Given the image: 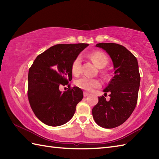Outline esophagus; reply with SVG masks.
<instances>
[{
  "label": "esophagus",
  "instance_id": "obj_1",
  "mask_svg": "<svg viewBox=\"0 0 159 159\" xmlns=\"http://www.w3.org/2000/svg\"><path fill=\"white\" fill-rule=\"evenodd\" d=\"M89 93H87V92H83V96H84V97H86V96H87L89 95Z\"/></svg>",
  "mask_w": 159,
  "mask_h": 159
}]
</instances>
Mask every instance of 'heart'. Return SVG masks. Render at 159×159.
Returning <instances> with one entry per match:
<instances>
[{
	"label": "heart",
	"instance_id": "obj_1",
	"mask_svg": "<svg viewBox=\"0 0 159 159\" xmlns=\"http://www.w3.org/2000/svg\"><path fill=\"white\" fill-rule=\"evenodd\" d=\"M89 58L93 62L99 67L103 68L108 63V58L104 53L102 52H94L89 55ZM82 60L80 56L76 57L72 61L71 66V71L74 75H79L81 72ZM75 85L80 89L86 91H92L93 89L98 88L101 86V83L98 79H92L87 76H82L75 80Z\"/></svg>",
	"mask_w": 159,
	"mask_h": 159
}]
</instances>
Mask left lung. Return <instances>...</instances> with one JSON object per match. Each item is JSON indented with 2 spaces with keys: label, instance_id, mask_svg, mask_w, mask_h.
<instances>
[{
  "label": "left lung",
  "instance_id": "left-lung-1",
  "mask_svg": "<svg viewBox=\"0 0 159 159\" xmlns=\"http://www.w3.org/2000/svg\"><path fill=\"white\" fill-rule=\"evenodd\" d=\"M96 47L104 49L112 59L115 75L104 89L110 100L98 97L92 115L98 125L113 128L125 122L135 109L140 85L137 59L124 46L115 43H99Z\"/></svg>",
  "mask_w": 159,
  "mask_h": 159
}]
</instances>
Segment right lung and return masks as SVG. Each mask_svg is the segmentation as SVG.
<instances>
[{"label":"right lung","mask_w":159,"mask_h":159,"mask_svg":"<svg viewBox=\"0 0 159 159\" xmlns=\"http://www.w3.org/2000/svg\"><path fill=\"white\" fill-rule=\"evenodd\" d=\"M87 43L57 44L36 57L29 70L28 98L38 119L50 126L67 123L73 117L76 107L83 98L79 87H70L71 66ZM69 89L62 93L61 86Z\"/></svg>","instance_id":"1"}]
</instances>
